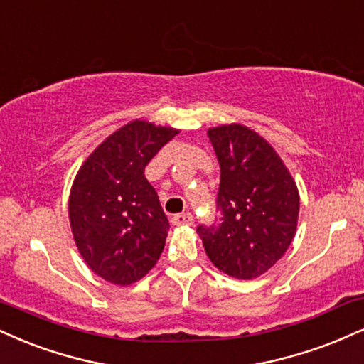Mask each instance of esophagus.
Wrapping results in <instances>:
<instances>
[{
  "label": "esophagus",
  "mask_w": 364,
  "mask_h": 364,
  "mask_svg": "<svg viewBox=\"0 0 364 364\" xmlns=\"http://www.w3.org/2000/svg\"><path fill=\"white\" fill-rule=\"evenodd\" d=\"M172 223L175 226H191L194 223V216L191 213H181V214H175L172 218Z\"/></svg>",
  "instance_id": "34e87169"
}]
</instances>
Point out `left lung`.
<instances>
[{"mask_svg":"<svg viewBox=\"0 0 364 364\" xmlns=\"http://www.w3.org/2000/svg\"><path fill=\"white\" fill-rule=\"evenodd\" d=\"M221 182L218 224L197 232L210 262L237 280H251L284 257L295 236L299 191L277 151L243 124L210 128Z\"/></svg>","mask_w":364,"mask_h":364,"instance_id":"8db88e82","label":"left lung"}]
</instances>
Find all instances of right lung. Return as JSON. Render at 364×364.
I'll list each match as a JSON object with an SVG mask.
<instances>
[{
  "label": "right lung",
  "mask_w": 364,
  "mask_h": 364,
  "mask_svg": "<svg viewBox=\"0 0 364 364\" xmlns=\"http://www.w3.org/2000/svg\"><path fill=\"white\" fill-rule=\"evenodd\" d=\"M178 129L132 121L84 161L69 197L79 253L114 285H129L159 262L170 228L145 167Z\"/></svg>",
  "instance_id": "obj_1"
}]
</instances>
